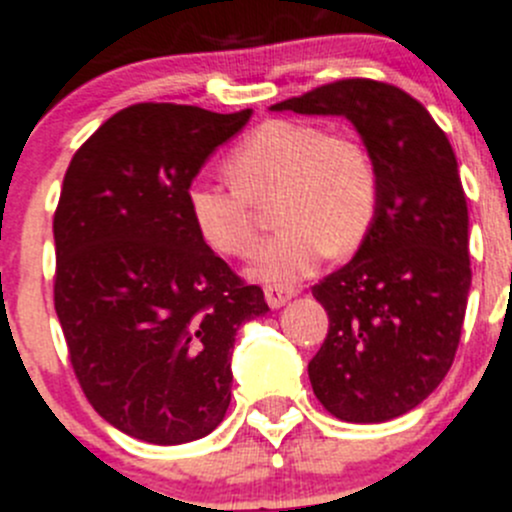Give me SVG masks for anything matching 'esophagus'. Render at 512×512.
<instances>
[{"label": "esophagus", "instance_id": "esophagus-1", "mask_svg": "<svg viewBox=\"0 0 512 512\" xmlns=\"http://www.w3.org/2000/svg\"><path fill=\"white\" fill-rule=\"evenodd\" d=\"M294 294H297V289L285 287V285H272V287L265 289V299H267V304H270L272 309L285 307V304L294 297Z\"/></svg>", "mask_w": 512, "mask_h": 512}]
</instances>
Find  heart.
<instances>
[{
	"label": "heart",
	"mask_w": 512,
	"mask_h": 512,
	"mask_svg": "<svg viewBox=\"0 0 512 512\" xmlns=\"http://www.w3.org/2000/svg\"><path fill=\"white\" fill-rule=\"evenodd\" d=\"M232 185L195 178L185 208L200 240L220 255H242L255 237L252 203L277 198L280 235L262 240L247 275L285 285L317 270L329 250L352 252L379 213V170L352 138L307 121H270L227 158Z\"/></svg>",
	"instance_id": "b5f03b06"
}]
</instances>
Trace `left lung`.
I'll list each match as a JSON object with an SVG mask.
<instances>
[{"label": "left lung", "mask_w": 512, "mask_h": 512, "mask_svg": "<svg viewBox=\"0 0 512 512\" xmlns=\"http://www.w3.org/2000/svg\"><path fill=\"white\" fill-rule=\"evenodd\" d=\"M270 111L347 118L374 158L379 213L352 260L312 287L329 332L307 371L342 421L404 416L448 374L466 317L468 205L456 153L416 98L381 81H334Z\"/></svg>", "instance_id": "8db88e82"}]
</instances>
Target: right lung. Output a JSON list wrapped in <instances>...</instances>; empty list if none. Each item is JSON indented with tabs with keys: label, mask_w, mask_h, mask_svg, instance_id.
<instances>
[{
	"label": "right lung",
	"mask_w": 512,
	"mask_h": 512,
	"mask_svg": "<svg viewBox=\"0 0 512 512\" xmlns=\"http://www.w3.org/2000/svg\"><path fill=\"white\" fill-rule=\"evenodd\" d=\"M252 108L136 103L76 151L54 215L56 317L76 379L113 428L198 441L230 406L240 327L265 294L198 237L185 188Z\"/></svg>",
	"instance_id": "1"
}]
</instances>
